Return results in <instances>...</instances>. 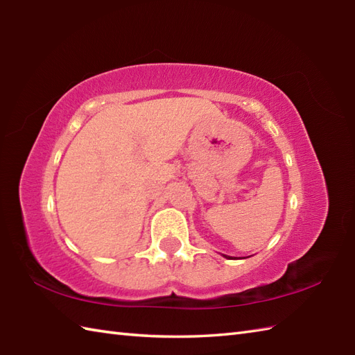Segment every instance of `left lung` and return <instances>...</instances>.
Returning a JSON list of instances; mask_svg holds the SVG:
<instances>
[{
	"instance_id": "left-lung-1",
	"label": "left lung",
	"mask_w": 355,
	"mask_h": 355,
	"mask_svg": "<svg viewBox=\"0 0 355 355\" xmlns=\"http://www.w3.org/2000/svg\"><path fill=\"white\" fill-rule=\"evenodd\" d=\"M225 256V254H224ZM225 258H227V259H230V256H225Z\"/></svg>"
}]
</instances>
